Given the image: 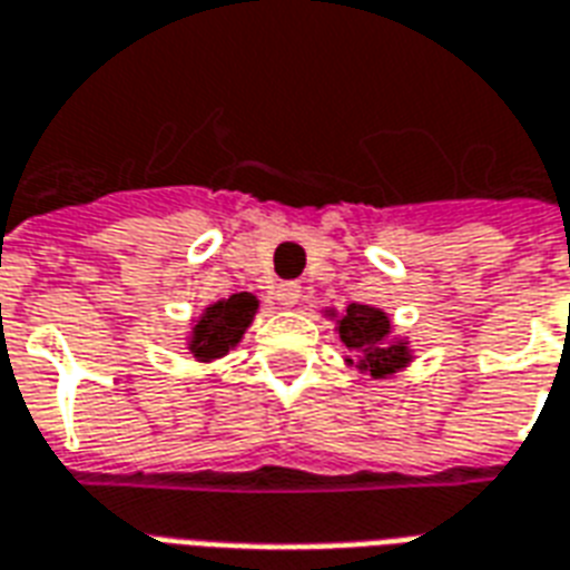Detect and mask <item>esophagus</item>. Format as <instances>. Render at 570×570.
<instances>
[{
    "instance_id": "obj_1",
    "label": "esophagus",
    "mask_w": 570,
    "mask_h": 570,
    "mask_svg": "<svg viewBox=\"0 0 570 570\" xmlns=\"http://www.w3.org/2000/svg\"><path fill=\"white\" fill-rule=\"evenodd\" d=\"M275 298H277V304H284V307H293V304H298V298H302V286H298V284H277L275 286Z\"/></svg>"
}]
</instances>
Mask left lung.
<instances>
[{"label":"left lung","instance_id":"8db88e82","mask_svg":"<svg viewBox=\"0 0 570 570\" xmlns=\"http://www.w3.org/2000/svg\"><path fill=\"white\" fill-rule=\"evenodd\" d=\"M323 314L334 320V332L350 350L343 364L367 373L371 380H389L394 373L406 371L415 358L410 337L394 332V323L382 307L353 302L346 304V311L325 307Z\"/></svg>","mask_w":570,"mask_h":570}]
</instances>
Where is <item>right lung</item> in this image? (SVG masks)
Instances as JSON below:
<instances>
[{
	"instance_id": "1",
	"label": "right lung",
	"mask_w": 570,
	"mask_h": 570,
	"mask_svg": "<svg viewBox=\"0 0 570 570\" xmlns=\"http://www.w3.org/2000/svg\"><path fill=\"white\" fill-rule=\"evenodd\" d=\"M256 311H259V298L254 293H233L229 298L203 307V314L190 320V332L185 337L188 353L203 364L224 358L242 343Z\"/></svg>"
}]
</instances>
